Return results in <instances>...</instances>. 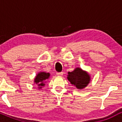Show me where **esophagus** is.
Masks as SVG:
<instances>
[{
    "mask_svg": "<svg viewBox=\"0 0 122 122\" xmlns=\"http://www.w3.org/2000/svg\"><path fill=\"white\" fill-rule=\"evenodd\" d=\"M57 75L58 76L61 77L63 75V72H60V73H57Z\"/></svg>",
    "mask_w": 122,
    "mask_h": 122,
    "instance_id": "esophagus-1",
    "label": "esophagus"
}]
</instances>
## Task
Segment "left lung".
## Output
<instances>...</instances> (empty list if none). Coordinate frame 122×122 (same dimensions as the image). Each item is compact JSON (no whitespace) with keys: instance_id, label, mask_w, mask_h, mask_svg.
Here are the masks:
<instances>
[{"instance_id":"1","label":"left lung","mask_w":122,"mask_h":122,"mask_svg":"<svg viewBox=\"0 0 122 122\" xmlns=\"http://www.w3.org/2000/svg\"><path fill=\"white\" fill-rule=\"evenodd\" d=\"M67 79L78 89H82L90 82L91 76L86 71L77 67L72 72H68Z\"/></svg>"}]
</instances>
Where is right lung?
<instances>
[{"instance_id":"obj_1","label":"right lung","mask_w":122,"mask_h":122,"mask_svg":"<svg viewBox=\"0 0 122 122\" xmlns=\"http://www.w3.org/2000/svg\"><path fill=\"white\" fill-rule=\"evenodd\" d=\"M50 75V74L49 73L45 72H40L38 73L34 78V84L37 85L39 89H41L42 86H44L45 85L46 80L49 79Z\"/></svg>"}]
</instances>
